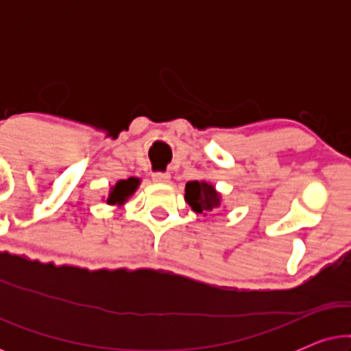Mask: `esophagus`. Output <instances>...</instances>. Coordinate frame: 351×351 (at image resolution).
Returning a JSON list of instances; mask_svg holds the SVG:
<instances>
[{
	"label": "esophagus",
	"instance_id": "esophagus-1",
	"mask_svg": "<svg viewBox=\"0 0 351 351\" xmlns=\"http://www.w3.org/2000/svg\"><path fill=\"white\" fill-rule=\"evenodd\" d=\"M152 177L153 182H156V184H166V182H169L171 179V176L167 174V172H155Z\"/></svg>",
	"mask_w": 351,
	"mask_h": 351
}]
</instances>
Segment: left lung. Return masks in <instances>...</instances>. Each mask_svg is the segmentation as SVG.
<instances>
[{"instance_id": "left-lung-1", "label": "left lung", "mask_w": 351, "mask_h": 351, "mask_svg": "<svg viewBox=\"0 0 351 351\" xmlns=\"http://www.w3.org/2000/svg\"><path fill=\"white\" fill-rule=\"evenodd\" d=\"M185 199L191 206V209L198 214L208 213L220 206V196L214 190V186L198 180L186 182Z\"/></svg>"}]
</instances>
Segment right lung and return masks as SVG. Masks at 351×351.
Masks as SVG:
<instances>
[{"mask_svg": "<svg viewBox=\"0 0 351 351\" xmlns=\"http://www.w3.org/2000/svg\"><path fill=\"white\" fill-rule=\"evenodd\" d=\"M137 185H138V179H136V177H131V179H126V180H119L118 184L114 185L112 193H110L107 203L110 204L123 203V201L137 189Z\"/></svg>", "mask_w": 351, "mask_h": 351, "instance_id": "obj_1", "label": "right lung"}]
</instances>
